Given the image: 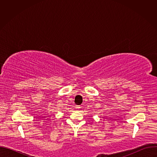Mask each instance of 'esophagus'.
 Listing matches in <instances>:
<instances>
[{
    "mask_svg": "<svg viewBox=\"0 0 157 157\" xmlns=\"http://www.w3.org/2000/svg\"><path fill=\"white\" fill-rule=\"evenodd\" d=\"M76 109H79L81 107H80V105H76Z\"/></svg>",
    "mask_w": 157,
    "mask_h": 157,
    "instance_id": "34e87169",
    "label": "esophagus"
}]
</instances>
